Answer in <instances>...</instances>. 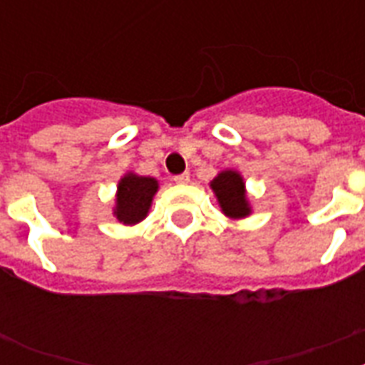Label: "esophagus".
I'll return each mask as SVG.
<instances>
[{
    "label": "esophagus",
    "instance_id": "esophagus-1",
    "mask_svg": "<svg viewBox=\"0 0 365 365\" xmlns=\"http://www.w3.org/2000/svg\"><path fill=\"white\" fill-rule=\"evenodd\" d=\"M174 182H176V183H187L189 182V172H183V174H178V176H174Z\"/></svg>",
    "mask_w": 365,
    "mask_h": 365
}]
</instances>
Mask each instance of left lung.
Here are the masks:
<instances>
[{
    "label": "left lung",
    "instance_id": "1",
    "mask_svg": "<svg viewBox=\"0 0 365 365\" xmlns=\"http://www.w3.org/2000/svg\"><path fill=\"white\" fill-rule=\"evenodd\" d=\"M225 216L244 217L250 214L248 200L244 193V182L239 172L225 170L210 183Z\"/></svg>",
    "mask_w": 365,
    "mask_h": 365
}]
</instances>
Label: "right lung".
<instances>
[{"label":"right lung","instance_id":"1","mask_svg":"<svg viewBox=\"0 0 365 365\" xmlns=\"http://www.w3.org/2000/svg\"><path fill=\"white\" fill-rule=\"evenodd\" d=\"M157 180L136 174H126L117 189L115 216L125 225H134L148 216L149 206L157 193Z\"/></svg>","mask_w":365,"mask_h":365}]
</instances>
